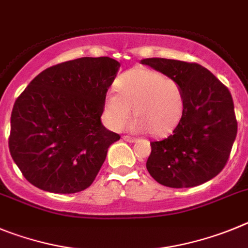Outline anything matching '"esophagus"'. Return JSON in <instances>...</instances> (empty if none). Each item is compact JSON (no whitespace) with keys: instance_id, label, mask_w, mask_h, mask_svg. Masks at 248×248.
Instances as JSON below:
<instances>
[{"instance_id":"1","label":"esophagus","mask_w":248,"mask_h":248,"mask_svg":"<svg viewBox=\"0 0 248 248\" xmlns=\"http://www.w3.org/2000/svg\"><path fill=\"white\" fill-rule=\"evenodd\" d=\"M124 140H126V142H129V143H133V142H136V138L129 137V136H124Z\"/></svg>"}]
</instances>
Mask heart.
<instances>
[{
    "mask_svg": "<svg viewBox=\"0 0 248 248\" xmlns=\"http://www.w3.org/2000/svg\"><path fill=\"white\" fill-rule=\"evenodd\" d=\"M116 89L105 99L104 115L115 131L124 128L132 117L135 132H147L155 137L168 136L178 126L184 111V91L177 80L164 78L155 70L135 68L121 75Z\"/></svg>",
    "mask_w": 248,
    "mask_h": 248,
    "instance_id": "1",
    "label": "heart"
}]
</instances>
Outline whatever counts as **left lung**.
<instances>
[{"label":"left lung","instance_id":"left-lung-1","mask_svg":"<svg viewBox=\"0 0 248 248\" xmlns=\"http://www.w3.org/2000/svg\"><path fill=\"white\" fill-rule=\"evenodd\" d=\"M140 63L177 80L185 100L173 135L151 143L147 170L169 188H193L209 182L225 167L237 135L229 89L199 64L164 58H147Z\"/></svg>","mask_w":248,"mask_h":248}]
</instances>
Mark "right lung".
<instances>
[{"label": "right lung", "mask_w": 248, "mask_h": 248, "mask_svg": "<svg viewBox=\"0 0 248 248\" xmlns=\"http://www.w3.org/2000/svg\"><path fill=\"white\" fill-rule=\"evenodd\" d=\"M120 63L79 58L38 74L16 100L8 146L31 184L73 194L89 188L120 136L101 124Z\"/></svg>", "instance_id": "obj_1"}]
</instances>
